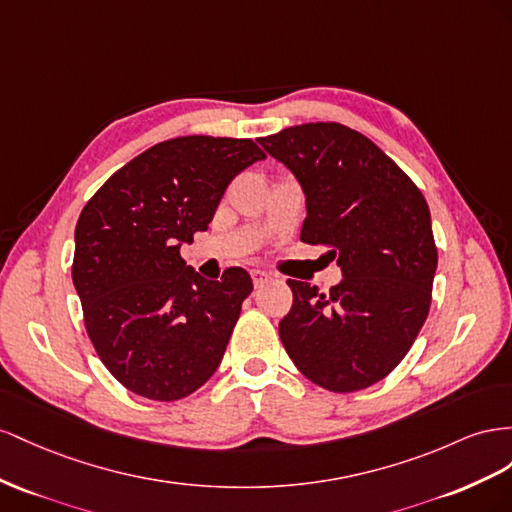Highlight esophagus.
Here are the masks:
<instances>
[{
	"label": "esophagus",
	"mask_w": 512,
	"mask_h": 512,
	"mask_svg": "<svg viewBox=\"0 0 512 512\" xmlns=\"http://www.w3.org/2000/svg\"><path fill=\"white\" fill-rule=\"evenodd\" d=\"M251 279H253L255 287H261L270 281V274L264 270H251Z\"/></svg>",
	"instance_id": "esophagus-1"
}]
</instances>
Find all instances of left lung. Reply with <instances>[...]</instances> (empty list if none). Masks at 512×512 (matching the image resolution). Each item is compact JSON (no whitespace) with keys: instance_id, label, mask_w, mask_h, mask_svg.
<instances>
[{"instance_id":"obj_1","label":"left lung","mask_w":512,"mask_h":512,"mask_svg":"<svg viewBox=\"0 0 512 512\" xmlns=\"http://www.w3.org/2000/svg\"><path fill=\"white\" fill-rule=\"evenodd\" d=\"M259 145L302 188L300 240L330 246L343 274L328 294L287 281L294 304L281 341L313 384L369 388L410 352L429 315L437 248L427 201L371 139L343 124L291 126Z\"/></svg>"}]
</instances>
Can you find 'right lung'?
Returning <instances> with one entry per match:
<instances>
[{
    "label": "right lung",
    "mask_w": 512,
    "mask_h": 512,
    "mask_svg": "<svg viewBox=\"0 0 512 512\" xmlns=\"http://www.w3.org/2000/svg\"><path fill=\"white\" fill-rule=\"evenodd\" d=\"M264 158L251 139H169L85 203L72 283L100 360L135 394L178 401L221 364L253 281L244 268L203 279L180 248L208 229L229 182Z\"/></svg>",
    "instance_id": "obj_1"
}]
</instances>
